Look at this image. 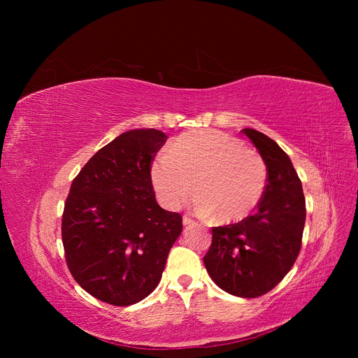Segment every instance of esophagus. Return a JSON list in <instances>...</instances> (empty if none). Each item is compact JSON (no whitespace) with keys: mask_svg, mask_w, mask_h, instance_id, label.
<instances>
[{"mask_svg":"<svg viewBox=\"0 0 358 358\" xmlns=\"http://www.w3.org/2000/svg\"><path fill=\"white\" fill-rule=\"evenodd\" d=\"M182 222H183V225H191V224H194V221L189 218V216H183V218H182Z\"/></svg>","mask_w":358,"mask_h":358,"instance_id":"obj_1","label":"esophagus"}]
</instances>
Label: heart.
Returning a JSON list of instances; mask_svg holds the SVG:
<instances>
[{"instance_id": "heart-1", "label": "heart", "mask_w": 358, "mask_h": 358, "mask_svg": "<svg viewBox=\"0 0 358 358\" xmlns=\"http://www.w3.org/2000/svg\"><path fill=\"white\" fill-rule=\"evenodd\" d=\"M159 201L178 209L194 192L199 215L213 213L216 221L242 220L262 201L267 185L264 159L236 138L215 129L178 137L150 170Z\"/></svg>"}]
</instances>
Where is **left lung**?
<instances>
[{"label":"left lung","instance_id":"obj_1","mask_svg":"<svg viewBox=\"0 0 358 358\" xmlns=\"http://www.w3.org/2000/svg\"><path fill=\"white\" fill-rule=\"evenodd\" d=\"M251 138L267 169L264 196L252 215L236 224L212 227V243L203 257L213 282L237 297L254 299L273 289L300 254L306 203L301 182L276 142L252 128Z\"/></svg>","mask_w":358,"mask_h":358}]
</instances>
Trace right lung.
I'll use <instances>...</instances> for the list:
<instances>
[{"label": "right lung", "instance_id": "right-lung-1", "mask_svg": "<svg viewBox=\"0 0 358 358\" xmlns=\"http://www.w3.org/2000/svg\"><path fill=\"white\" fill-rule=\"evenodd\" d=\"M167 136L131 129L101 148L71 182L62 212V245L70 273L86 292L129 306L152 292L182 216L159 208L152 162Z\"/></svg>", "mask_w": 358, "mask_h": 358}]
</instances>
